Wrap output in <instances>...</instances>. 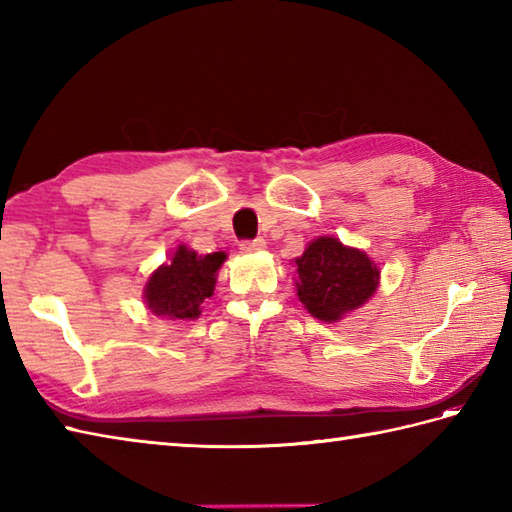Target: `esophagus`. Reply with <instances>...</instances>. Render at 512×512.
I'll use <instances>...</instances> for the list:
<instances>
[{"mask_svg":"<svg viewBox=\"0 0 512 512\" xmlns=\"http://www.w3.org/2000/svg\"><path fill=\"white\" fill-rule=\"evenodd\" d=\"M266 246V239L264 237H255V239H244L239 248L244 250V253H255V250H262Z\"/></svg>","mask_w":512,"mask_h":512,"instance_id":"34e87169","label":"esophagus"}]
</instances>
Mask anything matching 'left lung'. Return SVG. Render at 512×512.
Listing matches in <instances>:
<instances>
[{
	"mask_svg": "<svg viewBox=\"0 0 512 512\" xmlns=\"http://www.w3.org/2000/svg\"><path fill=\"white\" fill-rule=\"evenodd\" d=\"M297 295L312 317L339 321L361 308L378 286V268L361 250L319 237L297 259Z\"/></svg>",
	"mask_w": 512,
	"mask_h": 512,
	"instance_id": "8db88e82",
	"label": "left lung"
}]
</instances>
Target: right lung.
<instances>
[{"label":"right lung","mask_w":512,"mask_h":512,"mask_svg":"<svg viewBox=\"0 0 512 512\" xmlns=\"http://www.w3.org/2000/svg\"><path fill=\"white\" fill-rule=\"evenodd\" d=\"M224 259V253L202 257L180 246L171 262L160 266L147 281L149 310L169 319H198L204 299L213 295L215 273Z\"/></svg>","instance_id":"right-lung-1"}]
</instances>
